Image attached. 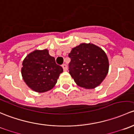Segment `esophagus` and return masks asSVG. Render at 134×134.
Wrapping results in <instances>:
<instances>
[{
  "label": "esophagus",
  "mask_w": 134,
  "mask_h": 134,
  "mask_svg": "<svg viewBox=\"0 0 134 134\" xmlns=\"http://www.w3.org/2000/svg\"><path fill=\"white\" fill-rule=\"evenodd\" d=\"M62 67H63V70H64V71H66V70H68V67L66 64H63V65H62Z\"/></svg>",
  "instance_id": "obj_1"
}]
</instances>
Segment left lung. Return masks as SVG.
<instances>
[{"instance_id": "obj_1", "label": "left lung", "mask_w": 134, "mask_h": 134, "mask_svg": "<svg viewBox=\"0 0 134 134\" xmlns=\"http://www.w3.org/2000/svg\"><path fill=\"white\" fill-rule=\"evenodd\" d=\"M69 73L78 86L92 89L99 86L108 72L105 52L93 44L82 43L69 53Z\"/></svg>"}]
</instances>
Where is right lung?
Wrapping results in <instances>:
<instances>
[{
    "label": "right lung",
    "instance_id": "add662e5",
    "mask_svg": "<svg viewBox=\"0 0 134 134\" xmlns=\"http://www.w3.org/2000/svg\"><path fill=\"white\" fill-rule=\"evenodd\" d=\"M63 69L49 55L48 49L35 50L26 56L23 62L21 74L26 85L35 92H45L57 83Z\"/></svg>",
    "mask_w": 134,
    "mask_h": 134
}]
</instances>
